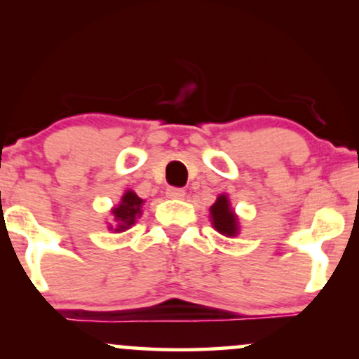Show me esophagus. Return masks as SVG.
<instances>
[{
	"label": "esophagus",
	"instance_id": "obj_1",
	"mask_svg": "<svg viewBox=\"0 0 359 359\" xmlns=\"http://www.w3.org/2000/svg\"><path fill=\"white\" fill-rule=\"evenodd\" d=\"M167 196L172 197V199H180V197L185 196V191L180 187H168L167 189Z\"/></svg>",
	"mask_w": 359,
	"mask_h": 359
}]
</instances>
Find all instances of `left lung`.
<instances>
[{
	"label": "left lung",
	"instance_id": "1",
	"mask_svg": "<svg viewBox=\"0 0 359 359\" xmlns=\"http://www.w3.org/2000/svg\"><path fill=\"white\" fill-rule=\"evenodd\" d=\"M211 217L214 228L221 234H224V236H234L238 233L236 216H234L231 208H229L228 197L226 196H219L216 203L212 204Z\"/></svg>",
	"mask_w": 359,
	"mask_h": 359
}]
</instances>
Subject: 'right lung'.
<instances>
[{"instance_id":"add662e5","label":"right lung","mask_w":359,"mask_h":359,"mask_svg":"<svg viewBox=\"0 0 359 359\" xmlns=\"http://www.w3.org/2000/svg\"><path fill=\"white\" fill-rule=\"evenodd\" d=\"M143 201L133 191H126L123 196L121 204L113 209L114 221L118 222L116 231H125L131 224H135V219L140 216V208H142Z\"/></svg>"}]
</instances>
